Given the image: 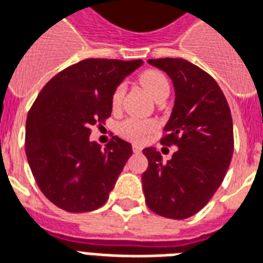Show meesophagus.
Returning a JSON list of instances; mask_svg holds the SVG:
<instances>
[{
  "instance_id": "1",
  "label": "esophagus",
  "mask_w": 263,
  "mask_h": 263,
  "mask_svg": "<svg viewBox=\"0 0 263 263\" xmlns=\"http://www.w3.org/2000/svg\"><path fill=\"white\" fill-rule=\"evenodd\" d=\"M142 149L141 145H138V144H133V152L134 154H140Z\"/></svg>"
}]
</instances>
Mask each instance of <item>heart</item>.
Here are the masks:
<instances>
[{
  "label": "heart",
  "instance_id": "obj_1",
  "mask_svg": "<svg viewBox=\"0 0 263 263\" xmlns=\"http://www.w3.org/2000/svg\"><path fill=\"white\" fill-rule=\"evenodd\" d=\"M138 82L146 93L155 100H159L167 97L170 93V85H168L167 78L164 77L163 72L158 70H146L144 71L140 77H138ZM122 96H123V87L119 86L115 89L112 93V103L114 108H118L122 101ZM156 125L152 121H144V119H136V118H130L126 119L119 125V134L126 140L134 142H141L148 138L152 132L155 130Z\"/></svg>",
  "mask_w": 263,
  "mask_h": 263
}]
</instances>
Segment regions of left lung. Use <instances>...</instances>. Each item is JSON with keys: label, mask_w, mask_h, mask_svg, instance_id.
<instances>
[{"label": "left lung", "mask_w": 263, "mask_h": 263, "mask_svg": "<svg viewBox=\"0 0 263 263\" xmlns=\"http://www.w3.org/2000/svg\"><path fill=\"white\" fill-rule=\"evenodd\" d=\"M170 77L174 107L162 144L178 149L164 163L156 148L142 151L148 168L142 174L146 205L172 219L192 217L204 207L223 181L233 155V123L218 83L184 59H149Z\"/></svg>", "instance_id": "1"}]
</instances>
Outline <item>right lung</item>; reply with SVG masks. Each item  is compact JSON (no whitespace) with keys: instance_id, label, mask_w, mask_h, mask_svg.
<instances>
[{"instance_id":"add662e5","label":"right lung","mask_w":263,"mask_h":263,"mask_svg":"<svg viewBox=\"0 0 263 263\" xmlns=\"http://www.w3.org/2000/svg\"><path fill=\"white\" fill-rule=\"evenodd\" d=\"M142 60L86 59L50 79L26 122V155L45 196L68 213L93 211L108 200L133 149L112 137L90 140L91 126L112 112V93Z\"/></svg>"}]
</instances>
